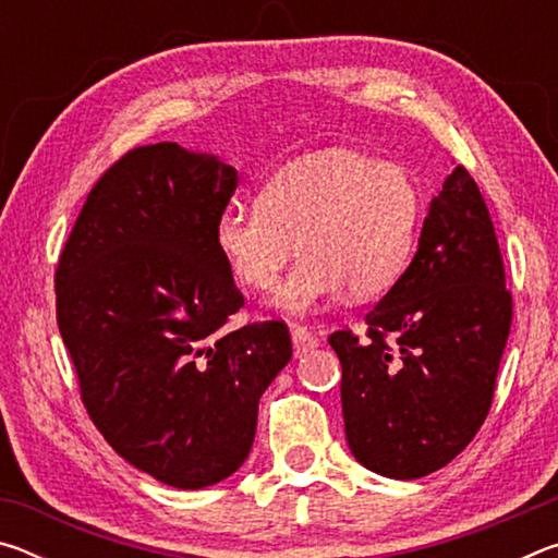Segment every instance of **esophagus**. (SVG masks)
Wrapping results in <instances>:
<instances>
[{
    "mask_svg": "<svg viewBox=\"0 0 558 558\" xmlns=\"http://www.w3.org/2000/svg\"><path fill=\"white\" fill-rule=\"evenodd\" d=\"M290 337H292V349H295V356L307 354L310 349H315L319 344V339L310 332L307 327H300V325L290 329Z\"/></svg>",
    "mask_w": 558,
    "mask_h": 558,
    "instance_id": "obj_1",
    "label": "esophagus"
}]
</instances>
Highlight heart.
<instances>
[{"mask_svg": "<svg viewBox=\"0 0 558 558\" xmlns=\"http://www.w3.org/2000/svg\"><path fill=\"white\" fill-rule=\"evenodd\" d=\"M423 216L421 189L401 165L354 149H323L282 169L258 204H231L214 239L235 280L266 290L300 251L268 302L310 315L349 290L374 298L401 278Z\"/></svg>", "mask_w": 558, "mask_h": 558, "instance_id": "obj_1", "label": "heart"}]
</instances>
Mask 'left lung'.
Masks as SVG:
<instances>
[{
	"mask_svg": "<svg viewBox=\"0 0 558 558\" xmlns=\"http://www.w3.org/2000/svg\"><path fill=\"white\" fill-rule=\"evenodd\" d=\"M366 325V339L329 335L349 450L376 475H430L487 418L512 325L495 226L465 167L433 196L411 266Z\"/></svg>",
	"mask_w": 558,
	"mask_h": 558,
	"instance_id": "obj_1",
	"label": "left lung"
}]
</instances>
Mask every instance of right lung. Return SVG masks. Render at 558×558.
Returning a JSON list of instances; mask_svg holds the SVG:
<instances>
[{
	"label": "right lung",
	"instance_id": "right-lung-1",
	"mask_svg": "<svg viewBox=\"0 0 558 558\" xmlns=\"http://www.w3.org/2000/svg\"><path fill=\"white\" fill-rule=\"evenodd\" d=\"M239 172L177 143L93 186L56 270V317L88 415L130 465L179 489L248 458L258 401L290 362L282 323L223 329L243 295L214 239Z\"/></svg>",
	"mask_w": 558,
	"mask_h": 558
}]
</instances>
